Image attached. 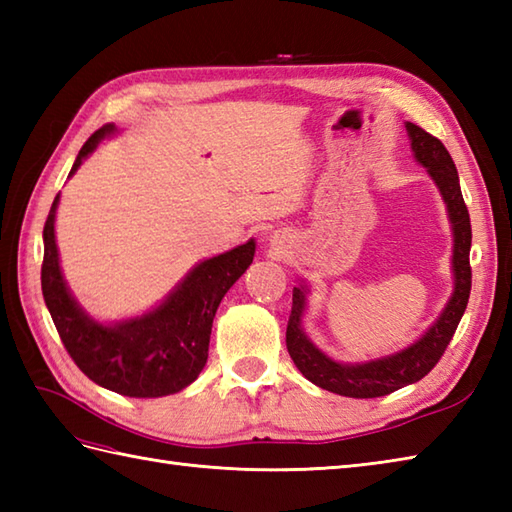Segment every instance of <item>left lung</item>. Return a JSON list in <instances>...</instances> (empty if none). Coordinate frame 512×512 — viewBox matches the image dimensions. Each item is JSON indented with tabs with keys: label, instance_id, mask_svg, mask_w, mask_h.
<instances>
[{
	"label": "left lung",
	"instance_id": "left-lung-1",
	"mask_svg": "<svg viewBox=\"0 0 512 512\" xmlns=\"http://www.w3.org/2000/svg\"><path fill=\"white\" fill-rule=\"evenodd\" d=\"M405 127L411 140L413 158L427 169L429 178L436 182L442 200L447 204L453 233V292L431 328L418 341L407 345L405 350L374 358V361L341 363L319 350L310 341V336L303 332L301 319L308 306V284H299L292 290V312L286 330L290 358L310 383L347 398L387 396L391 391L418 383L420 378L427 376L440 361L444 350H447L455 330H458V323L471 295V217L462 198L458 169H455L447 147L436 136L427 134L422 127L413 123H407Z\"/></svg>",
	"mask_w": 512,
	"mask_h": 512
}]
</instances>
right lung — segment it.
<instances>
[{
    "instance_id": "right-lung-1",
    "label": "right lung",
    "mask_w": 512,
    "mask_h": 512,
    "mask_svg": "<svg viewBox=\"0 0 512 512\" xmlns=\"http://www.w3.org/2000/svg\"><path fill=\"white\" fill-rule=\"evenodd\" d=\"M118 129L110 123L94 132L70 169L74 176L103 138ZM59 195L43 226L41 290L57 332L81 372L129 398H160L189 387L209 358L217 306L255 257V239L195 264L156 308L140 317L101 323L85 312L65 284L54 220Z\"/></svg>"
}]
</instances>
